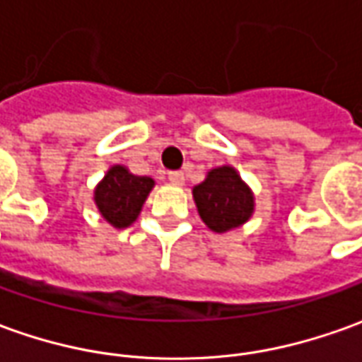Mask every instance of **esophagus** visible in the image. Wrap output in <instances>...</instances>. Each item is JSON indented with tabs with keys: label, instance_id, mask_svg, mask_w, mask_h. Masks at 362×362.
Listing matches in <instances>:
<instances>
[{
	"label": "esophagus",
	"instance_id": "34e87169",
	"mask_svg": "<svg viewBox=\"0 0 362 362\" xmlns=\"http://www.w3.org/2000/svg\"><path fill=\"white\" fill-rule=\"evenodd\" d=\"M168 180L174 186H182L184 184V172H168Z\"/></svg>",
	"mask_w": 362,
	"mask_h": 362
}]
</instances>
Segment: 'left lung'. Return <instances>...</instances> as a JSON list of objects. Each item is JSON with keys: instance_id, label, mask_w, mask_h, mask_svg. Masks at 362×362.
I'll list each match as a JSON object with an SVG mask.
<instances>
[{"instance_id": "8db88e82", "label": "left lung", "mask_w": 362, "mask_h": 362, "mask_svg": "<svg viewBox=\"0 0 362 362\" xmlns=\"http://www.w3.org/2000/svg\"><path fill=\"white\" fill-rule=\"evenodd\" d=\"M192 196L202 222L216 233L240 228L255 212L252 188L230 164L208 170L204 182L192 188Z\"/></svg>"}]
</instances>
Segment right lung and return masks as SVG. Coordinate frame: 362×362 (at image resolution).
<instances>
[{
    "mask_svg": "<svg viewBox=\"0 0 362 362\" xmlns=\"http://www.w3.org/2000/svg\"><path fill=\"white\" fill-rule=\"evenodd\" d=\"M154 188L150 176H136L122 164L110 166L93 190V200L103 220L124 230L139 220L142 206Z\"/></svg>",
    "mask_w": 362,
    "mask_h": 362,
    "instance_id": "obj_1",
    "label": "right lung"
}]
</instances>
